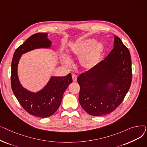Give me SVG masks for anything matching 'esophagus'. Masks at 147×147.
I'll return each mask as SVG.
<instances>
[{
	"label": "esophagus",
	"instance_id": "1",
	"mask_svg": "<svg viewBox=\"0 0 147 147\" xmlns=\"http://www.w3.org/2000/svg\"><path fill=\"white\" fill-rule=\"evenodd\" d=\"M72 78H73V80L74 82H75V81L77 80V78H78V77H77V76L75 75V74H73L72 75Z\"/></svg>",
	"mask_w": 147,
	"mask_h": 147
}]
</instances>
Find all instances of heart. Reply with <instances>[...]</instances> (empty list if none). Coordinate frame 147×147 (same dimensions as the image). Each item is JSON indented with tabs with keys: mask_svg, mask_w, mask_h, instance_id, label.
<instances>
[{
	"mask_svg": "<svg viewBox=\"0 0 147 147\" xmlns=\"http://www.w3.org/2000/svg\"><path fill=\"white\" fill-rule=\"evenodd\" d=\"M105 51V45L101 42H96L95 38H86L72 45L69 55L79 57V65L83 69H90L99 63ZM63 63L68 65L69 61L64 58Z\"/></svg>",
	"mask_w": 147,
	"mask_h": 147,
	"instance_id": "b5f03b06",
	"label": "heart"
}]
</instances>
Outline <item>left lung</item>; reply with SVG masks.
<instances>
[{"instance_id": "8db88e82", "label": "left lung", "mask_w": 147, "mask_h": 147, "mask_svg": "<svg viewBox=\"0 0 147 147\" xmlns=\"http://www.w3.org/2000/svg\"><path fill=\"white\" fill-rule=\"evenodd\" d=\"M114 36V48L104 60L77 79L80 87V104L94 116L106 115L116 109L132 82L130 52L119 37Z\"/></svg>"}]
</instances>
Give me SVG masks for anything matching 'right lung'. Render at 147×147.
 Returning <instances> with one entry per match:
<instances>
[{
	"label": "right lung",
	"instance_id": "obj_1",
	"mask_svg": "<svg viewBox=\"0 0 147 147\" xmlns=\"http://www.w3.org/2000/svg\"><path fill=\"white\" fill-rule=\"evenodd\" d=\"M52 42L48 33H38L31 36L15 51L11 64V87L20 105L34 116L46 118L58 110L64 92L73 82L69 73L64 77L51 76L47 84L40 90L32 92L21 84L18 75V65L22 55L37 49H51Z\"/></svg>",
	"mask_w": 147,
	"mask_h": 147
}]
</instances>
